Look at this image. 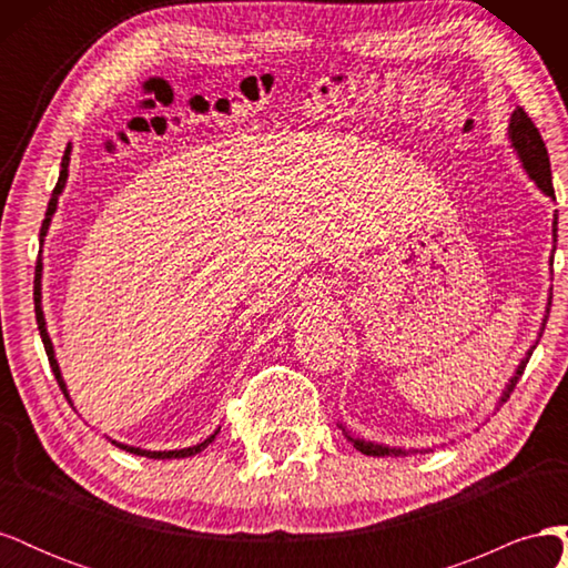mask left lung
I'll return each mask as SVG.
<instances>
[{
    "label": "left lung",
    "instance_id": "obj_1",
    "mask_svg": "<svg viewBox=\"0 0 568 568\" xmlns=\"http://www.w3.org/2000/svg\"><path fill=\"white\" fill-rule=\"evenodd\" d=\"M507 134H509V142H511V149L514 153H517L526 175L536 182V186L540 189V192L545 196H549L555 201V186H552V170H549V156H547V149H545V142L542 136L538 132V128L532 125V120L526 115V111L521 106H517V111L511 113L509 118V128H507ZM552 239H555V248H552V255H549V265H552V257H555V251H557V213H555V222H552ZM549 305H552V288H549V298H547V307H545V317H542V326H540V334L545 329V322H547V315H549ZM538 341L532 343V346L528 348L526 357L519 363L517 372H514V376L509 379V384L505 386L503 395H500V405L507 403L509 393L514 390V386H517V382L521 379V374L528 365V359L532 355V351H536ZM497 405V407H500ZM343 434H346V438L355 445V448L363 453V455H372V457H398V455H407V450L403 448H390V445H384V443H372V440H365V438H355L351 436V432H346V426H341ZM409 453H417V450H409Z\"/></svg>",
    "mask_w": 568,
    "mask_h": 568
}]
</instances>
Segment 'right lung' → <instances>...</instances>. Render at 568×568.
I'll list each match as a JSON object with an SVG mask.
<instances>
[{
	"mask_svg": "<svg viewBox=\"0 0 568 568\" xmlns=\"http://www.w3.org/2000/svg\"><path fill=\"white\" fill-rule=\"evenodd\" d=\"M71 151L73 146L68 144L65 151H63V159H61V173H59V182L54 186V192H51V199H49V205H47V213H44V222H42V230H40V242L44 244V236L49 232V225H51V217H54L57 213V205H59V196L63 194V186H65V180H68V165H71ZM36 317H38V329H40V336H42V343H44V351H47V357H49V365H51V372H54L57 382L65 395V400L73 405L71 395H68V388H65V382L61 376V369H59V363H57V355H54V343H51L49 334H47V322H44V313H42V257L38 261V267H36ZM220 434V428H215V432L192 445V448H182V450H142V448H134V445H125V443H118V440H111L113 445H118L120 450L125 453H132V455H140V457H149V459H182V457H194L196 453L205 450L209 445L215 440V436Z\"/></svg>",
	"mask_w": 568,
	"mask_h": 568,
	"instance_id": "add662e5",
	"label": "right lung"
}]
</instances>
